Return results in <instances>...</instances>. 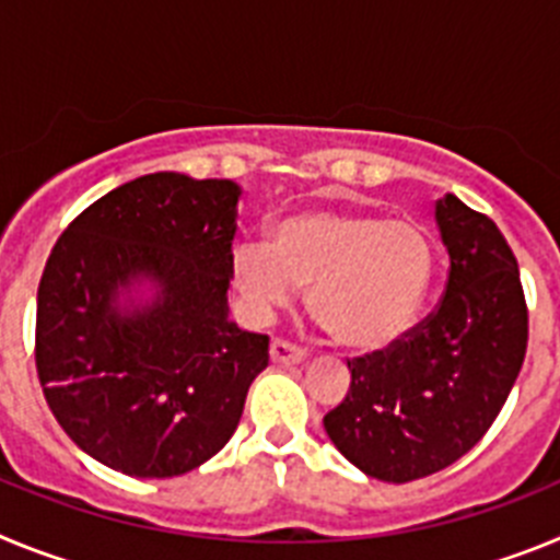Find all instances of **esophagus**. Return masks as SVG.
I'll return each instance as SVG.
<instances>
[{
  "label": "esophagus",
  "instance_id": "obj_1",
  "mask_svg": "<svg viewBox=\"0 0 560 560\" xmlns=\"http://www.w3.org/2000/svg\"><path fill=\"white\" fill-rule=\"evenodd\" d=\"M269 355L275 364H300L305 359V350L289 339H275L271 341Z\"/></svg>",
  "mask_w": 560,
  "mask_h": 560
}]
</instances>
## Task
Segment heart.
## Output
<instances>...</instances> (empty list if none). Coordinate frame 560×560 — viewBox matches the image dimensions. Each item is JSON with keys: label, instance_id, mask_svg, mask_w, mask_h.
<instances>
[{"label": "heart", "instance_id": "heart-1", "mask_svg": "<svg viewBox=\"0 0 560 560\" xmlns=\"http://www.w3.org/2000/svg\"><path fill=\"white\" fill-rule=\"evenodd\" d=\"M232 289L255 316H269L308 289L314 319L341 348L375 350L398 339L418 314L432 277L427 232L407 219L370 212H296L271 244L241 241Z\"/></svg>", "mask_w": 560, "mask_h": 560}]
</instances>
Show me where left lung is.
Instances as JSON below:
<instances>
[{
    "label": "left lung",
    "instance_id": "8db88e82",
    "mask_svg": "<svg viewBox=\"0 0 560 560\" xmlns=\"http://www.w3.org/2000/svg\"><path fill=\"white\" fill-rule=\"evenodd\" d=\"M448 280L438 308L387 348L348 359L350 389L325 432L384 482L429 477L477 446L527 353L518 264L499 226L448 192L438 201Z\"/></svg>",
    "mask_w": 560,
    "mask_h": 560
}]
</instances>
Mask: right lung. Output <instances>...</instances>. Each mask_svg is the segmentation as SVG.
<instances>
[{"label": "right lung", "instance_id": "1", "mask_svg": "<svg viewBox=\"0 0 560 560\" xmlns=\"http://www.w3.org/2000/svg\"><path fill=\"white\" fill-rule=\"evenodd\" d=\"M237 185L148 173L78 215L44 266L36 370L63 432L114 471L165 479L199 468L237 429L269 336L226 319ZM161 296L131 317L120 284Z\"/></svg>", "mask_w": 560, "mask_h": 560}]
</instances>
